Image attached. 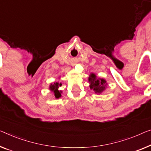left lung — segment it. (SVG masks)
I'll return each mask as SVG.
<instances>
[{"label": "left lung", "instance_id": "left-lung-1", "mask_svg": "<svg viewBox=\"0 0 151 151\" xmlns=\"http://www.w3.org/2000/svg\"><path fill=\"white\" fill-rule=\"evenodd\" d=\"M88 81L90 89H93L96 93H102L106 89L107 85L106 81L103 78H97L95 74L91 73L88 78Z\"/></svg>", "mask_w": 151, "mask_h": 151}]
</instances>
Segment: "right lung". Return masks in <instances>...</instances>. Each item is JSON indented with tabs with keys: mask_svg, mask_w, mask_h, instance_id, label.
<instances>
[{
	"mask_svg": "<svg viewBox=\"0 0 151 151\" xmlns=\"http://www.w3.org/2000/svg\"><path fill=\"white\" fill-rule=\"evenodd\" d=\"M60 86H62V83H59L58 82H54L53 83H51V84L49 85V89H50L52 92H53L55 98L58 99L61 97L62 96V91L58 90V88H59V87Z\"/></svg>",
	"mask_w": 151,
	"mask_h": 151,
	"instance_id": "obj_1",
	"label": "right lung"
}]
</instances>
